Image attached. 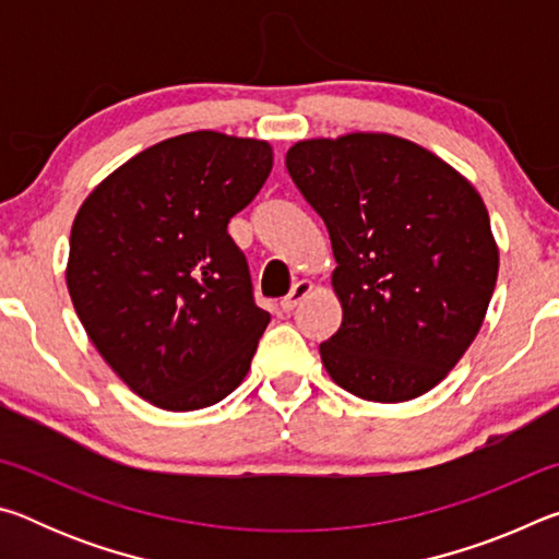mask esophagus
<instances>
[{
    "mask_svg": "<svg viewBox=\"0 0 559 559\" xmlns=\"http://www.w3.org/2000/svg\"><path fill=\"white\" fill-rule=\"evenodd\" d=\"M310 290H313V283H310V281H298V283H296V286H293V288H290V293H288V296L281 300V310H283V313H290V310H293V308H296V306H298V302H300L302 298H306Z\"/></svg>",
    "mask_w": 559,
    "mask_h": 559,
    "instance_id": "34e87169",
    "label": "esophagus"
}]
</instances>
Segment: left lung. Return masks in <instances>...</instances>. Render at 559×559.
Wrapping results in <instances>:
<instances>
[{"label":"left lung","instance_id":"8db88e82","mask_svg":"<svg viewBox=\"0 0 559 559\" xmlns=\"http://www.w3.org/2000/svg\"><path fill=\"white\" fill-rule=\"evenodd\" d=\"M325 222L343 325L328 374L370 402H406L449 374L484 325L498 278L486 204L429 150L384 132L302 140L286 155Z\"/></svg>","mask_w":559,"mask_h":559}]
</instances>
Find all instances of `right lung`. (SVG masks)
<instances>
[{"instance_id": "right-lung-1", "label": "right lung", "mask_w": 559, "mask_h": 559, "mask_svg": "<svg viewBox=\"0 0 559 559\" xmlns=\"http://www.w3.org/2000/svg\"><path fill=\"white\" fill-rule=\"evenodd\" d=\"M271 167L263 140L187 132L128 159L75 214V313L112 372L159 409L222 402L249 372L271 316L226 226Z\"/></svg>"}]
</instances>
